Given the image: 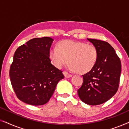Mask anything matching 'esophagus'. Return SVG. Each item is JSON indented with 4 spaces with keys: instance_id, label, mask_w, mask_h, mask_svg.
<instances>
[{
    "instance_id": "1",
    "label": "esophagus",
    "mask_w": 129,
    "mask_h": 129,
    "mask_svg": "<svg viewBox=\"0 0 129 129\" xmlns=\"http://www.w3.org/2000/svg\"><path fill=\"white\" fill-rule=\"evenodd\" d=\"M63 75H64L65 77H66V78H69V77H71L72 76V75H70V74L66 72H63Z\"/></svg>"
}]
</instances>
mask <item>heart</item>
<instances>
[{"mask_svg": "<svg viewBox=\"0 0 129 129\" xmlns=\"http://www.w3.org/2000/svg\"><path fill=\"white\" fill-rule=\"evenodd\" d=\"M98 52L96 47L85 42L61 40L49 51V57L56 68L61 69L69 62V68L78 73L85 74L96 64Z\"/></svg>", "mask_w": 129, "mask_h": 129, "instance_id": "heart-1", "label": "heart"}]
</instances>
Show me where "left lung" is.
I'll return each instance as SVG.
<instances>
[{
  "mask_svg": "<svg viewBox=\"0 0 129 129\" xmlns=\"http://www.w3.org/2000/svg\"><path fill=\"white\" fill-rule=\"evenodd\" d=\"M98 52L96 64L83 75V82L77 90L80 100L89 105L107 102L117 92L121 74V61L112 46L106 42L87 39Z\"/></svg>",
  "mask_w": 129,
  "mask_h": 129,
  "instance_id": "1",
  "label": "left lung"
}]
</instances>
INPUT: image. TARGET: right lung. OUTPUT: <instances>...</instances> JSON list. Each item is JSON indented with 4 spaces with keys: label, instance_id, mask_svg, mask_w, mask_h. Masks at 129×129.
Wrapping results in <instances>:
<instances>
[{
    "label": "right lung",
    "instance_id": "right-lung-1",
    "mask_svg": "<svg viewBox=\"0 0 129 129\" xmlns=\"http://www.w3.org/2000/svg\"><path fill=\"white\" fill-rule=\"evenodd\" d=\"M53 39L34 38L19 47L13 56L9 76L17 98L30 105H43L53 94L58 82L64 79L54 67L49 53Z\"/></svg>",
    "mask_w": 129,
    "mask_h": 129
}]
</instances>
